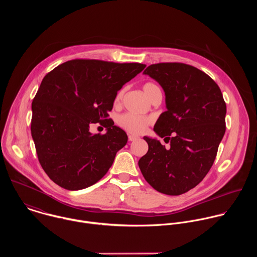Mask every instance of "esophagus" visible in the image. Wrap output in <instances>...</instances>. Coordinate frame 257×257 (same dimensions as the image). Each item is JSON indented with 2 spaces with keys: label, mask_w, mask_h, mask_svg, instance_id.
Masks as SVG:
<instances>
[{
  "label": "esophagus",
  "mask_w": 257,
  "mask_h": 257,
  "mask_svg": "<svg viewBox=\"0 0 257 257\" xmlns=\"http://www.w3.org/2000/svg\"><path fill=\"white\" fill-rule=\"evenodd\" d=\"M128 139H129V141H135V140L139 139V137L136 136V135H133V134H129L128 135Z\"/></svg>",
  "instance_id": "esophagus-1"
}]
</instances>
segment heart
Segmentation results:
<instances>
[{
    "label": "heart",
    "mask_w": 257,
    "mask_h": 257,
    "mask_svg": "<svg viewBox=\"0 0 257 257\" xmlns=\"http://www.w3.org/2000/svg\"><path fill=\"white\" fill-rule=\"evenodd\" d=\"M143 90L146 95H148L150 98H152L161 89L157 84L153 82H146L143 85ZM123 93H124V89H121L118 91L115 97V103H118L121 100ZM117 122L119 126L122 127L124 130L133 134H140L152 123V119L148 117L134 115L131 113H126L121 115L118 118Z\"/></svg>",
    "instance_id": "obj_1"
}]
</instances>
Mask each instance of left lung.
I'll return each mask as SVG.
<instances>
[{"label": "left lung", "mask_w": 257, "mask_h": 257, "mask_svg": "<svg viewBox=\"0 0 257 257\" xmlns=\"http://www.w3.org/2000/svg\"><path fill=\"white\" fill-rule=\"evenodd\" d=\"M163 87L167 111L154 131L166 137L144 136L149 152L139 169L157 191L180 195L194 188L210 170L226 131L227 106L221 89L201 70L183 63H159L143 72Z\"/></svg>", "instance_id": "8db88e82"}]
</instances>
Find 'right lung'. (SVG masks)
<instances>
[{"label":"right lung","instance_id":"obj_1","mask_svg":"<svg viewBox=\"0 0 257 257\" xmlns=\"http://www.w3.org/2000/svg\"><path fill=\"white\" fill-rule=\"evenodd\" d=\"M145 68L99 60L65 62L45 76L32 101L31 135L46 174L67 190L100 180L126 145L124 130L108 118L117 92ZM107 128L92 135L91 123Z\"/></svg>","mask_w":257,"mask_h":257}]
</instances>
